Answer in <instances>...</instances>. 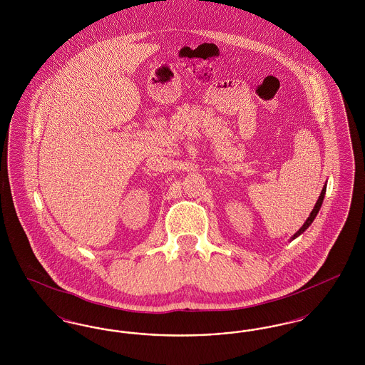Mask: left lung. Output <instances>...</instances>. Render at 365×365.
Masks as SVG:
<instances>
[{
    "mask_svg": "<svg viewBox=\"0 0 365 365\" xmlns=\"http://www.w3.org/2000/svg\"><path fill=\"white\" fill-rule=\"evenodd\" d=\"M326 189H327V185H324L323 186V190H322V192H320V195H319V200L316 201V204H314V207H313L312 212H311V215H309V217L307 219V222L304 223V226L301 227L297 232H295L294 235L292 237V241L293 240H295L298 235H301L308 227L311 226L312 225L313 220H314V217L317 216V213H319V210H320V208H322V204H323V200H324V195H326Z\"/></svg>",
    "mask_w": 365,
    "mask_h": 365,
    "instance_id": "left-lung-1",
    "label": "left lung"
}]
</instances>
